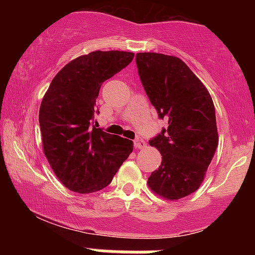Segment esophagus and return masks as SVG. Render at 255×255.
I'll return each mask as SVG.
<instances>
[{
	"instance_id": "1",
	"label": "esophagus",
	"mask_w": 255,
	"mask_h": 255,
	"mask_svg": "<svg viewBox=\"0 0 255 255\" xmlns=\"http://www.w3.org/2000/svg\"><path fill=\"white\" fill-rule=\"evenodd\" d=\"M134 144H135V147L139 148V150H141V148H145L146 147L145 140L142 139V137L140 136V135H137L135 137V140H134Z\"/></svg>"
}]
</instances>
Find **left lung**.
I'll list each match as a JSON object with an SVG mask.
<instances>
[{"instance_id":"1","label":"left lung","mask_w":255,"mask_h":255,"mask_svg":"<svg viewBox=\"0 0 255 255\" xmlns=\"http://www.w3.org/2000/svg\"><path fill=\"white\" fill-rule=\"evenodd\" d=\"M140 80L168 127L150 140L162 163L148 177L156 194L177 200L194 193L204 181L218 145L216 111L209 91L178 57L139 52Z\"/></svg>"}]
</instances>
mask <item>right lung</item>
I'll use <instances>...</instances> for the list:
<instances>
[{
	"label": "right lung",
	"mask_w": 255,
	"mask_h": 255,
	"mask_svg": "<svg viewBox=\"0 0 255 255\" xmlns=\"http://www.w3.org/2000/svg\"><path fill=\"white\" fill-rule=\"evenodd\" d=\"M133 52L93 51L67 63L52 79L39 109L43 148L58 180L73 192L101 191L133 151V141L96 128V99Z\"/></svg>",
	"instance_id": "add662e5"
}]
</instances>
